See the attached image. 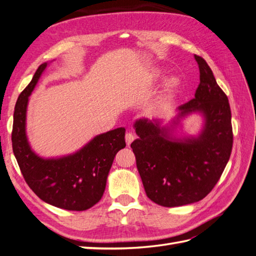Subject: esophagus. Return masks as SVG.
Here are the masks:
<instances>
[{
  "label": "esophagus",
  "mask_w": 256,
  "mask_h": 256,
  "mask_svg": "<svg viewBox=\"0 0 256 256\" xmlns=\"http://www.w3.org/2000/svg\"><path fill=\"white\" fill-rule=\"evenodd\" d=\"M124 139H126V144L127 146L132 144V142L134 140V134L132 132H127L126 136H124Z\"/></svg>",
  "instance_id": "obj_1"
}]
</instances>
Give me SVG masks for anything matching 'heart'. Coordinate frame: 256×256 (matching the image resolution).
I'll return each mask as SVG.
<instances>
[{
  "instance_id": "heart-1",
  "label": "heart",
  "mask_w": 256,
  "mask_h": 256,
  "mask_svg": "<svg viewBox=\"0 0 256 256\" xmlns=\"http://www.w3.org/2000/svg\"><path fill=\"white\" fill-rule=\"evenodd\" d=\"M154 80H159V78L162 77V72H161L160 70H154ZM178 85H179V80H176V77H170L169 80H166L164 92L160 94V95L157 97V99H156V105L162 106L166 102V99H168L169 94L174 92L176 88L178 87Z\"/></svg>"
}]
</instances>
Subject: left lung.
Wrapping results in <instances>:
<instances>
[{"instance_id": "1", "label": "left lung", "mask_w": 256, "mask_h": 256, "mask_svg": "<svg viewBox=\"0 0 256 256\" xmlns=\"http://www.w3.org/2000/svg\"><path fill=\"white\" fill-rule=\"evenodd\" d=\"M200 84L194 98L178 107V114L162 126L161 119L140 118L132 144L146 194L159 206L191 204L210 194L230 159L233 134L231 109L206 62L194 55ZM199 113L204 126L196 136H178L181 118Z\"/></svg>"}]
</instances>
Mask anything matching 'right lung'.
<instances>
[{
	"label": "right lung",
	"instance_id": "right-lung-1",
	"mask_svg": "<svg viewBox=\"0 0 256 256\" xmlns=\"http://www.w3.org/2000/svg\"><path fill=\"white\" fill-rule=\"evenodd\" d=\"M48 62L42 64L14 109L12 146L22 174L40 200L70 211H84L102 199L114 156L126 147L124 127L97 134L74 154L43 158L30 147L26 134L28 97Z\"/></svg>",
	"mask_w": 256,
	"mask_h": 256
}]
</instances>
